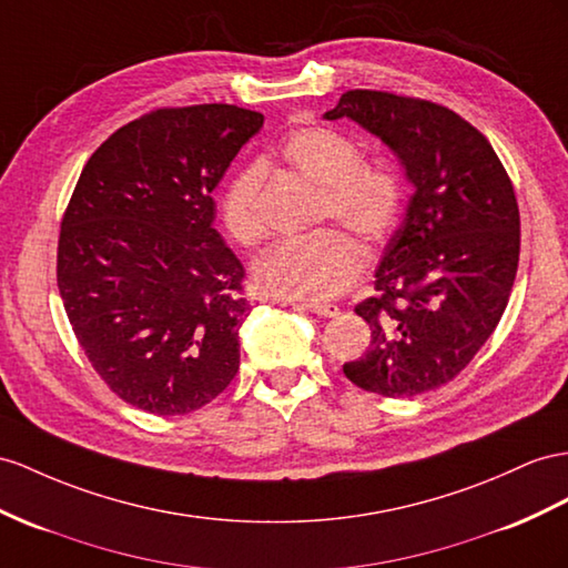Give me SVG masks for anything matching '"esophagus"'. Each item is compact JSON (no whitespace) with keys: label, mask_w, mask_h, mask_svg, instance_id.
Returning a JSON list of instances; mask_svg holds the SVG:
<instances>
[{"label":"esophagus","mask_w":568,"mask_h":568,"mask_svg":"<svg viewBox=\"0 0 568 568\" xmlns=\"http://www.w3.org/2000/svg\"><path fill=\"white\" fill-rule=\"evenodd\" d=\"M295 307H302V310H307V312H312V314H316V316H338V307L336 304H326V302H297Z\"/></svg>","instance_id":"obj_1"}]
</instances>
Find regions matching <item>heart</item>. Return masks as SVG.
I'll return each mask as SVG.
<instances>
[{
  "instance_id": "b5f03b06",
  "label": "heart",
  "mask_w": 568,
  "mask_h": 568,
  "mask_svg": "<svg viewBox=\"0 0 568 568\" xmlns=\"http://www.w3.org/2000/svg\"><path fill=\"white\" fill-rule=\"evenodd\" d=\"M281 153L302 178L324 186V213L367 240H379L394 225L400 189L394 172L359 163L357 145L336 129L304 126L290 134ZM258 163L242 168L225 186L223 217L230 235L256 244L266 235L261 211ZM365 264L359 244L341 230L302 240H281L258 256L256 285L273 297L328 300L341 295Z\"/></svg>"
}]
</instances>
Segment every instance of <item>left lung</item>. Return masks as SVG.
Segmentation results:
<instances>
[{
  "label": "left lung",
  "instance_id": "obj_1",
  "mask_svg": "<svg viewBox=\"0 0 568 568\" xmlns=\"http://www.w3.org/2000/svg\"><path fill=\"white\" fill-rule=\"evenodd\" d=\"M351 120L398 158L415 194L355 312L369 351L343 372L386 398L439 388L497 328L516 281L520 215L491 143L454 110L347 91L324 120Z\"/></svg>",
  "mask_w": 568,
  "mask_h": 568
}]
</instances>
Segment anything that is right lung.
<instances>
[{
    "label": "right lung",
    "instance_id": "1",
    "mask_svg": "<svg viewBox=\"0 0 568 568\" xmlns=\"http://www.w3.org/2000/svg\"><path fill=\"white\" fill-rule=\"evenodd\" d=\"M264 114L155 110L85 163L62 221L57 285L69 324L114 394L186 415L240 369L244 266L213 227V189Z\"/></svg>",
    "mask_w": 568,
    "mask_h": 568
}]
</instances>
